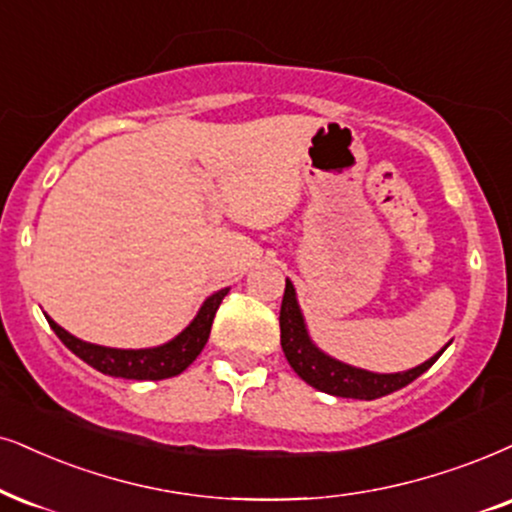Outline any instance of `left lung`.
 <instances>
[{"label": "left lung", "mask_w": 512, "mask_h": 512, "mask_svg": "<svg viewBox=\"0 0 512 512\" xmlns=\"http://www.w3.org/2000/svg\"><path fill=\"white\" fill-rule=\"evenodd\" d=\"M278 323H281V347L290 368L300 375L304 383L316 387V390L347 399H378L401 390V387L413 383L418 375L428 371L442 357L444 349L449 347V342H446V347L439 349L435 357L399 373H373L366 371V368L349 366L316 347V342L307 331V323H304V314L290 278H286V293H283Z\"/></svg>", "instance_id": "1"}]
</instances>
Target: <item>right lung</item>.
Masks as SVG:
<instances>
[{
  "label": "right lung",
  "mask_w": 512,
  "mask_h": 512,
  "mask_svg": "<svg viewBox=\"0 0 512 512\" xmlns=\"http://www.w3.org/2000/svg\"><path fill=\"white\" fill-rule=\"evenodd\" d=\"M226 293H229V288H222L217 290V293H212L210 297H205L198 314L193 316V321L184 328V331L174 335L172 340L163 342V345L144 349H118L94 345V342L75 338V335L68 333L66 328L58 326L51 316H44H47L51 331L58 335V340H61L75 357H80L84 364L96 368L99 373L125 380H165L186 371V368L196 361L198 354L203 352L205 342L210 338L212 321H215V314Z\"/></svg>",
  "instance_id": "add662e5"
}]
</instances>
